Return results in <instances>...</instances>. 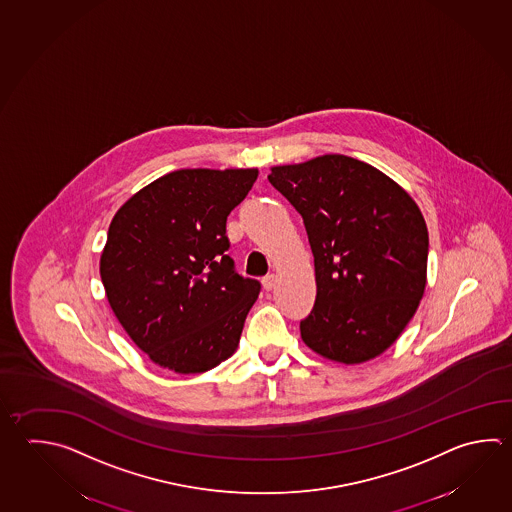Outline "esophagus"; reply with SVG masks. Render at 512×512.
<instances>
[{
  "label": "esophagus",
  "mask_w": 512,
  "mask_h": 512,
  "mask_svg": "<svg viewBox=\"0 0 512 512\" xmlns=\"http://www.w3.org/2000/svg\"><path fill=\"white\" fill-rule=\"evenodd\" d=\"M275 284H277V275H268V277H264L262 279V288L266 291H271L275 288Z\"/></svg>",
  "instance_id": "34e87169"
}]
</instances>
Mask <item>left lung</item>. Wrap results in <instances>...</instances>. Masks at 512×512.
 I'll return each mask as SVG.
<instances>
[{
	"mask_svg": "<svg viewBox=\"0 0 512 512\" xmlns=\"http://www.w3.org/2000/svg\"><path fill=\"white\" fill-rule=\"evenodd\" d=\"M268 181L302 215L315 257L304 344L348 366L382 355L427 284L429 235L413 197L375 166L340 154L273 166Z\"/></svg>",
	"mask_w": 512,
	"mask_h": 512,
	"instance_id": "8db88e82",
	"label": "left lung"
}]
</instances>
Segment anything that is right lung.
I'll return each instance as SVG.
<instances>
[{"label":"right lung","instance_id":"add662e5","mask_svg":"<svg viewBox=\"0 0 512 512\" xmlns=\"http://www.w3.org/2000/svg\"><path fill=\"white\" fill-rule=\"evenodd\" d=\"M257 168H186L134 193L108 228L99 273L108 304L157 366L204 373L232 357L259 280L235 268L226 219Z\"/></svg>","mask_w":512,"mask_h":512}]
</instances>
